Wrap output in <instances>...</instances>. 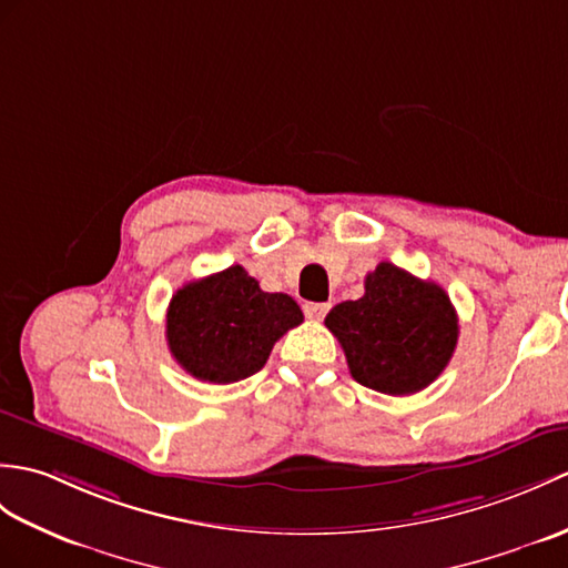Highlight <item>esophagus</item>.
I'll use <instances>...</instances> for the list:
<instances>
[{
    "label": "esophagus",
    "instance_id": "esophagus-1",
    "mask_svg": "<svg viewBox=\"0 0 568 568\" xmlns=\"http://www.w3.org/2000/svg\"><path fill=\"white\" fill-rule=\"evenodd\" d=\"M328 312V302H305V316L307 320H324Z\"/></svg>",
    "mask_w": 568,
    "mask_h": 568
}]
</instances>
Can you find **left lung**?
<instances>
[{"label":"left lung","instance_id":"obj_1","mask_svg":"<svg viewBox=\"0 0 568 568\" xmlns=\"http://www.w3.org/2000/svg\"><path fill=\"white\" fill-rule=\"evenodd\" d=\"M324 324L353 379L392 397L426 389L450 363L459 336L445 290L387 261L367 273L365 295L341 302Z\"/></svg>","mask_w":568,"mask_h":568}]
</instances>
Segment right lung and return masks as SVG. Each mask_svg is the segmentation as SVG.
Returning a JSON list of instances; mask_svg holds the SVG:
<instances>
[{
    "mask_svg": "<svg viewBox=\"0 0 568 568\" xmlns=\"http://www.w3.org/2000/svg\"><path fill=\"white\" fill-rule=\"evenodd\" d=\"M285 293H263L242 266H230L176 290L166 310V344L195 379L230 385L258 373L273 344L302 324Z\"/></svg>",
    "mask_w": 568,
    "mask_h": 568,
    "instance_id": "right-lung-1",
    "label": "right lung"
}]
</instances>
